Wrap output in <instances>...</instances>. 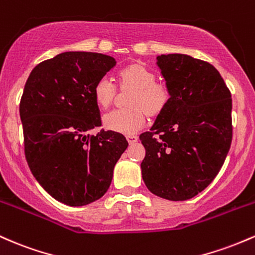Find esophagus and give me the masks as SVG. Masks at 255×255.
I'll use <instances>...</instances> for the list:
<instances>
[{
  "mask_svg": "<svg viewBox=\"0 0 255 255\" xmlns=\"http://www.w3.org/2000/svg\"><path fill=\"white\" fill-rule=\"evenodd\" d=\"M127 139H128V144H133V143H136L137 141H138V137L135 136V135H128L127 137Z\"/></svg>",
  "mask_w": 255,
  "mask_h": 255,
  "instance_id": "1",
  "label": "esophagus"
}]
</instances>
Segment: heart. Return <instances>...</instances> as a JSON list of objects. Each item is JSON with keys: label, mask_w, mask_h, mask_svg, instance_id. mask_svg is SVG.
Segmentation results:
<instances>
[{"label": "heart", "mask_w": 255, "mask_h": 255, "mask_svg": "<svg viewBox=\"0 0 255 255\" xmlns=\"http://www.w3.org/2000/svg\"><path fill=\"white\" fill-rule=\"evenodd\" d=\"M119 88L131 90L127 99L128 108L114 110L104 117V124L114 132L131 135L144 127L147 114L158 117L170 104V90L164 83L155 81V74L142 62H133L118 74ZM118 95V88L108 77L99 79L94 88V96L101 107L107 108Z\"/></svg>", "instance_id": "obj_1"}]
</instances>
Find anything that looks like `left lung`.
I'll return each instance as SVG.
<instances>
[{
	"label": "left lung",
	"instance_id": "1",
	"mask_svg": "<svg viewBox=\"0 0 255 255\" xmlns=\"http://www.w3.org/2000/svg\"><path fill=\"white\" fill-rule=\"evenodd\" d=\"M170 104L150 131L141 168L151 193L184 201L216 178L233 141V100L212 65L184 54L158 56Z\"/></svg>",
	"mask_w": 255,
	"mask_h": 255
}]
</instances>
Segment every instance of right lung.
<instances>
[{"label": "right lung", "mask_w": 255, "mask_h": 255, "mask_svg": "<svg viewBox=\"0 0 255 255\" xmlns=\"http://www.w3.org/2000/svg\"><path fill=\"white\" fill-rule=\"evenodd\" d=\"M116 66L112 56L66 51L36 66L20 100L25 158L55 200L84 206L106 194L114 165L128 148L122 133L102 125L94 88Z\"/></svg>", "instance_id": "add662e5"}]
</instances>
